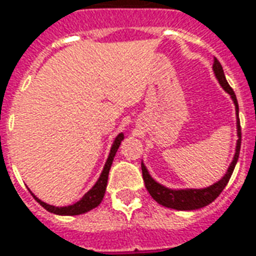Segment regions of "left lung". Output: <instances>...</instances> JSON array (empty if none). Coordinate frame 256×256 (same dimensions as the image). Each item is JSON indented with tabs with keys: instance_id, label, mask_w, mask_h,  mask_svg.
Returning <instances> with one entry per match:
<instances>
[{
	"instance_id": "obj_1",
	"label": "left lung",
	"mask_w": 256,
	"mask_h": 256,
	"mask_svg": "<svg viewBox=\"0 0 256 256\" xmlns=\"http://www.w3.org/2000/svg\"><path fill=\"white\" fill-rule=\"evenodd\" d=\"M213 72H214V76L219 80L220 86L227 92L232 98V103L236 106V114H237V146H236V153H234V158L232 162L228 166L226 174L222 178L214 182V184L209 185L206 188H180V190H172V188H167L164 185H162L158 182L156 180L152 177L146 166L142 162V176H144V181H145L146 190L149 191L150 196L158 204L166 206V208H170V209H176V210H195V209H200V208H205L209 204H212L214 199L219 196L222 191L224 190V186L228 182V180L232 177V172H234V167L237 164V160L240 156V148H241V126H240V118H238V103H237V98H236V93L232 92L230 88V84H227L224 76V72L222 68V64L218 61V58H214V62H213Z\"/></svg>"
}]
</instances>
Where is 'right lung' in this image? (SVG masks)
<instances>
[{"mask_svg": "<svg viewBox=\"0 0 256 256\" xmlns=\"http://www.w3.org/2000/svg\"><path fill=\"white\" fill-rule=\"evenodd\" d=\"M122 139H124V134H122V132H120L117 136H116V139H114L112 145H111L108 158H107V160H106V164L104 167H103V172H102L100 177H98V180L96 181V184L93 185L90 190L86 192L84 196L79 199L78 202H75L74 205H68V206L48 205V204H46V202H43V200H40V199L37 198L36 195L29 190L32 195H33V198L36 199L37 202L43 206L46 210L54 213V214H60V216H76V214H82V213L89 212V210H92V209L98 208V206L100 205V202H102L103 198H104L106 188H107V180H108V172H110L112 160H114V156H116V153H117L118 148H120V145H121V140H122Z\"/></svg>", "mask_w": 256, "mask_h": 256, "instance_id": "obj_1", "label": "right lung"}]
</instances>
